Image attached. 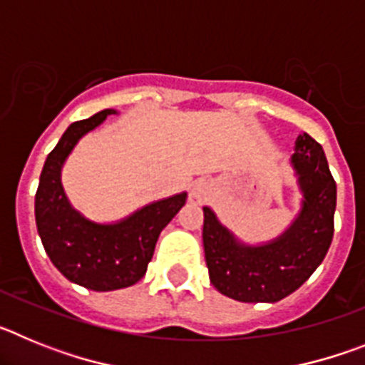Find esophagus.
Returning <instances> with one entry per match:
<instances>
[{
	"instance_id": "esophagus-1",
	"label": "esophagus",
	"mask_w": 365,
	"mask_h": 365,
	"mask_svg": "<svg viewBox=\"0 0 365 365\" xmlns=\"http://www.w3.org/2000/svg\"><path fill=\"white\" fill-rule=\"evenodd\" d=\"M205 197H206V188H205V185H201V182H199V185L193 186V190H192V199H195V201H197V202H201Z\"/></svg>"
}]
</instances>
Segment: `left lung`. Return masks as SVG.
Returning a JSON list of instances; mask_svg holds the SVG:
<instances>
[{"mask_svg": "<svg viewBox=\"0 0 365 365\" xmlns=\"http://www.w3.org/2000/svg\"><path fill=\"white\" fill-rule=\"evenodd\" d=\"M292 164L303 192L302 214L272 243L245 247L210 208H202L206 267L221 294L245 303L279 302L307 282L324 261L334 234L336 182L324 150L311 135H298Z\"/></svg>", "mask_w": 365, "mask_h": 365, "instance_id": "obj_1", "label": "left lung"}]
</instances>
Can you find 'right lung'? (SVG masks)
Instances as JSON below:
<instances>
[{"instance_id":"right-lung-1","label":"right lung","mask_w":365,"mask_h":365,"mask_svg":"<svg viewBox=\"0 0 365 365\" xmlns=\"http://www.w3.org/2000/svg\"><path fill=\"white\" fill-rule=\"evenodd\" d=\"M113 109L73 122L47 155L34 212L45 252L69 282L106 292L131 287L146 274L159 234L185 206L186 193L151 202L117 225H96L73 210L60 182L67 155L87 131L102 124Z\"/></svg>"}]
</instances>
